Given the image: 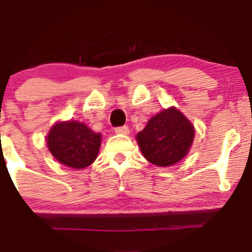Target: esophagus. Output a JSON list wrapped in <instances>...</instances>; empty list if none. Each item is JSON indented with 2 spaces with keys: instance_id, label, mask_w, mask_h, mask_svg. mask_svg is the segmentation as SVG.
I'll list each match as a JSON object with an SVG mask.
<instances>
[{
  "instance_id": "1",
  "label": "esophagus",
  "mask_w": 252,
  "mask_h": 252,
  "mask_svg": "<svg viewBox=\"0 0 252 252\" xmlns=\"http://www.w3.org/2000/svg\"><path fill=\"white\" fill-rule=\"evenodd\" d=\"M115 133H117V134L126 135V134H129V128L126 126H118V128H115Z\"/></svg>"
}]
</instances>
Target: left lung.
<instances>
[{
  "label": "left lung",
  "instance_id": "obj_1",
  "mask_svg": "<svg viewBox=\"0 0 252 252\" xmlns=\"http://www.w3.org/2000/svg\"><path fill=\"white\" fill-rule=\"evenodd\" d=\"M143 157L158 167H169L186 157L194 139V126L174 106L153 115L135 137Z\"/></svg>",
  "mask_w": 252,
  "mask_h": 252
}]
</instances>
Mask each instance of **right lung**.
I'll return each instance as SVG.
<instances>
[{"label": "right lung", "instance_id": "obj_1", "mask_svg": "<svg viewBox=\"0 0 252 252\" xmlns=\"http://www.w3.org/2000/svg\"><path fill=\"white\" fill-rule=\"evenodd\" d=\"M100 144V133L78 121L58 122L46 135V146L54 158L74 169L92 164L98 157Z\"/></svg>", "mask_w": 252, "mask_h": 252}]
</instances>
